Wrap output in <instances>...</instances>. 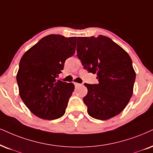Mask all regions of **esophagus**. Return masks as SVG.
I'll return each instance as SVG.
<instances>
[{
  "label": "esophagus",
  "instance_id": "34e87169",
  "mask_svg": "<svg viewBox=\"0 0 153 153\" xmlns=\"http://www.w3.org/2000/svg\"><path fill=\"white\" fill-rule=\"evenodd\" d=\"M74 85H75V87H78V86H79V85H80V83H78V82H75Z\"/></svg>",
  "mask_w": 153,
  "mask_h": 153
}]
</instances>
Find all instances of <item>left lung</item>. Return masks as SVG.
<instances>
[{"instance_id": "obj_1", "label": "left lung", "mask_w": 153, "mask_h": 153, "mask_svg": "<svg viewBox=\"0 0 153 153\" xmlns=\"http://www.w3.org/2000/svg\"><path fill=\"white\" fill-rule=\"evenodd\" d=\"M77 56L99 82L88 84L83 102L88 114L107 120L121 113L133 94L136 73L132 60L121 46L107 36L77 38Z\"/></svg>"}]
</instances>
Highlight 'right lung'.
<instances>
[{
	"label": "right lung",
	"instance_id": "add662e5",
	"mask_svg": "<svg viewBox=\"0 0 153 153\" xmlns=\"http://www.w3.org/2000/svg\"><path fill=\"white\" fill-rule=\"evenodd\" d=\"M75 48V36L50 34L22 56L17 74L19 92L27 107L36 117L53 120L65 114L75 86L58 77Z\"/></svg>",
	"mask_w": 153,
	"mask_h": 153
}]
</instances>
